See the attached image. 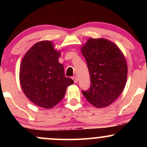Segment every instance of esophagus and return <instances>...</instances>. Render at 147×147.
Instances as JSON below:
<instances>
[{
    "label": "esophagus",
    "instance_id": "esophagus-1",
    "mask_svg": "<svg viewBox=\"0 0 147 147\" xmlns=\"http://www.w3.org/2000/svg\"><path fill=\"white\" fill-rule=\"evenodd\" d=\"M72 79H73V81H74V82H75V83H77V81H78V79H77V77L74 76V77H72Z\"/></svg>",
    "mask_w": 147,
    "mask_h": 147
}]
</instances>
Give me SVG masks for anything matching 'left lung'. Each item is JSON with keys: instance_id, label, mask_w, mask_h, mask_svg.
<instances>
[{"instance_id": "8db88e82", "label": "left lung", "mask_w": 147, "mask_h": 147, "mask_svg": "<svg viewBox=\"0 0 147 147\" xmlns=\"http://www.w3.org/2000/svg\"><path fill=\"white\" fill-rule=\"evenodd\" d=\"M82 53L90 77V86L82 93L95 107L109 106L125 87L128 73L125 57L117 45L105 38H89Z\"/></svg>"}]
</instances>
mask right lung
I'll use <instances>...</instances> for the list:
<instances>
[{"mask_svg": "<svg viewBox=\"0 0 147 147\" xmlns=\"http://www.w3.org/2000/svg\"><path fill=\"white\" fill-rule=\"evenodd\" d=\"M60 52L50 41L34 44L26 52L20 67V83L23 92L36 106L51 109L63 98L67 87L74 83L66 77Z\"/></svg>", "mask_w": 147, "mask_h": 147, "instance_id": "obj_1", "label": "right lung"}]
</instances>
